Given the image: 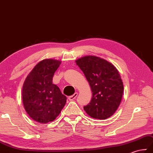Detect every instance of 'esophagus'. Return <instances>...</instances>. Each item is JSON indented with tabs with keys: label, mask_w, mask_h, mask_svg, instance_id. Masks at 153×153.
<instances>
[{
	"label": "esophagus",
	"mask_w": 153,
	"mask_h": 153,
	"mask_svg": "<svg viewBox=\"0 0 153 153\" xmlns=\"http://www.w3.org/2000/svg\"><path fill=\"white\" fill-rule=\"evenodd\" d=\"M77 96H78V93L76 92V93H74L73 95H72V96H71L68 97V99H69L70 101H73V100L75 99V98L77 97Z\"/></svg>",
	"instance_id": "obj_1"
}]
</instances>
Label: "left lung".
<instances>
[{
  "label": "left lung",
  "instance_id": "1",
  "mask_svg": "<svg viewBox=\"0 0 153 153\" xmlns=\"http://www.w3.org/2000/svg\"><path fill=\"white\" fill-rule=\"evenodd\" d=\"M90 84L92 97L84 107L91 118L105 120L113 115L119 106L124 86L120 76L113 64L94 56H87L76 60Z\"/></svg>",
  "mask_w": 153,
  "mask_h": 153
}]
</instances>
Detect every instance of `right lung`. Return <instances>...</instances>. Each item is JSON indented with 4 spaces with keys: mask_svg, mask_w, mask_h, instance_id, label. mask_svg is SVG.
Wrapping results in <instances>:
<instances>
[{
    "mask_svg": "<svg viewBox=\"0 0 153 153\" xmlns=\"http://www.w3.org/2000/svg\"><path fill=\"white\" fill-rule=\"evenodd\" d=\"M60 64L59 60L43 59L33 68L23 83V106L29 116L37 123L45 124L54 120L66 103V96L52 83L54 73Z\"/></svg>",
    "mask_w": 153,
    "mask_h": 153,
    "instance_id": "1",
    "label": "right lung"
}]
</instances>
